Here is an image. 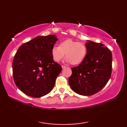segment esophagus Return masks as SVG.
<instances>
[{
  "label": "esophagus",
  "instance_id": "esophagus-1",
  "mask_svg": "<svg viewBox=\"0 0 127 127\" xmlns=\"http://www.w3.org/2000/svg\"><path fill=\"white\" fill-rule=\"evenodd\" d=\"M65 65H62V69H64V68H65Z\"/></svg>",
  "mask_w": 127,
  "mask_h": 127
}]
</instances>
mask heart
I'll return each instance as SVG.
<instances>
[{
    "mask_svg": "<svg viewBox=\"0 0 127 127\" xmlns=\"http://www.w3.org/2000/svg\"><path fill=\"white\" fill-rule=\"evenodd\" d=\"M54 60L59 62L64 56L66 61L72 65L80 64L84 60L87 53L86 46L71 39H66L60 42L59 46H54L51 51Z\"/></svg>",
    "mask_w": 127,
    "mask_h": 127,
    "instance_id": "obj_1",
    "label": "heart"
}]
</instances>
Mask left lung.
I'll return each mask as SVG.
<instances>
[{
    "mask_svg": "<svg viewBox=\"0 0 127 127\" xmlns=\"http://www.w3.org/2000/svg\"><path fill=\"white\" fill-rule=\"evenodd\" d=\"M87 53L79 65L71 68L69 78L71 89L77 94L89 96L98 93L109 81L112 72V53L101 43L88 41Z\"/></svg>",
    "mask_w": 127,
    "mask_h": 127,
    "instance_id": "1",
    "label": "left lung"
}]
</instances>
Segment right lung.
<instances>
[{
  "mask_svg": "<svg viewBox=\"0 0 127 127\" xmlns=\"http://www.w3.org/2000/svg\"><path fill=\"white\" fill-rule=\"evenodd\" d=\"M58 39L54 35L37 36L18 48L12 63L17 87L27 95L39 98L52 91L62 66L55 62L52 48Z\"/></svg>",
  "mask_w": 127,
  "mask_h": 127,
  "instance_id": "1",
  "label": "right lung"
}]
</instances>
